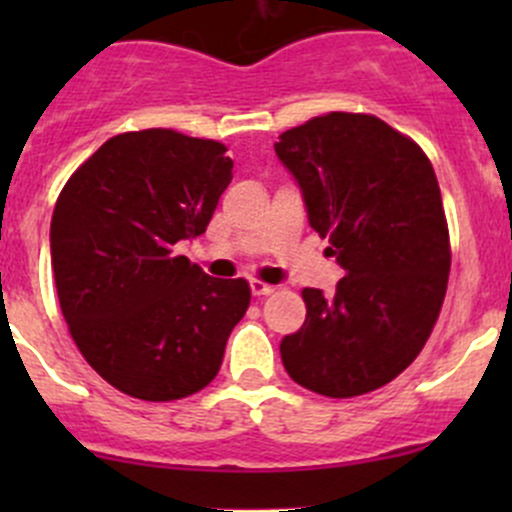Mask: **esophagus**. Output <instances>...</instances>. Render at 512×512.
Returning a JSON list of instances; mask_svg holds the SVG:
<instances>
[{"mask_svg": "<svg viewBox=\"0 0 512 512\" xmlns=\"http://www.w3.org/2000/svg\"><path fill=\"white\" fill-rule=\"evenodd\" d=\"M250 289H252V294H255V297H265V294L275 292V287L267 285V282H260V280H252Z\"/></svg>", "mask_w": 512, "mask_h": 512, "instance_id": "1", "label": "esophagus"}]
</instances>
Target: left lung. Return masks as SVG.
Here are the masks:
<instances>
[{
	"label": "left lung",
	"instance_id": "left-lung-1",
	"mask_svg": "<svg viewBox=\"0 0 512 512\" xmlns=\"http://www.w3.org/2000/svg\"><path fill=\"white\" fill-rule=\"evenodd\" d=\"M275 153L347 272L334 294L304 289L307 319L282 339V364L314 394H369L416 359L446 297L451 245L433 165L381 118L342 111L289 128Z\"/></svg>",
	"mask_w": 512,
	"mask_h": 512
}]
</instances>
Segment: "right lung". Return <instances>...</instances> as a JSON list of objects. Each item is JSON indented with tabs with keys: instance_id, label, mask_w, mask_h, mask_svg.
<instances>
[{
	"instance_id": "1",
	"label": "right lung",
	"mask_w": 512,
	"mask_h": 512,
	"mask_svg": "<svg viewBox=\"0 0 512 512\" xmlns=\"http://www.w3.org/2000/svg\"><path fill=\"white\" fill-rule=\"evenodd\" d=\"M170 128L113 136L76 170L51 218V270L69 332L98 376L143 401H175L218 376L250 307L173 247L203 235L232 160Z\"/></svg>"
}]
</instances>
